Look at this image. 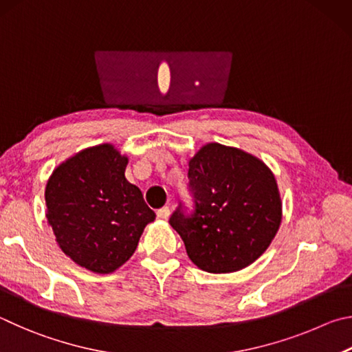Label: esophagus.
I'll list each match as a JSON object with an SVG mask.
<instances>
[{"instance_id": "esophagus-1", "label": "esophagus", "mask_w": 352, "mask_h": 352, "mask_svg": "<svg viewBox=\"0 0 352 352\" xmlns=\"http://www.w3.org/2000/svg\"><path fill=\"white\" fill-rule=\"evenodd\" d=\"M156 214H157V218H160V219H166V218L170 217V208L168 207L159 208V210L156 212Z\"/></svg>"}]
</instances>
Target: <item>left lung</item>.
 Returning a JSON list of instances; mask_svg holds the SVG:
<instances>
[{
	"mask_svg": "<svg viewBox=\"0 0 352 352\" xmlns=\"http://www.w3.org/2000/svg\"><path fill=\"white\" fill-rule=\"evenodd\" d=\"M188 192L193 210L179 202L170 224L206 272L248 267L278 232L281 199L272 171L238 148L202 146L188 164Z\"/></svg>",
	"mask_w": 352,
	"mask_h": 352,
	"instance_id": "obj_1",
	"label": "left lung"
}]
</instances>
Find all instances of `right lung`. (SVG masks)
Segmentation results:
<instances>
[{
  "label": "right lung",
  "mask_w": 352,
  "mask_h": 352,
  "mask_svg": "<svg viewBox=\"0 0 352 352\" xmlns=\"http://www.w3.org/2000/svg\"><path fill=\"white\" fill-rule=\"evenodd\" d=\"M126 164L109 144L86 148L57 166L46 186V218L60 249L96 274L126 263L156 218L126 181Z\"/></svg>",
  "instance_id": "add662e5"
}]
</instances>
